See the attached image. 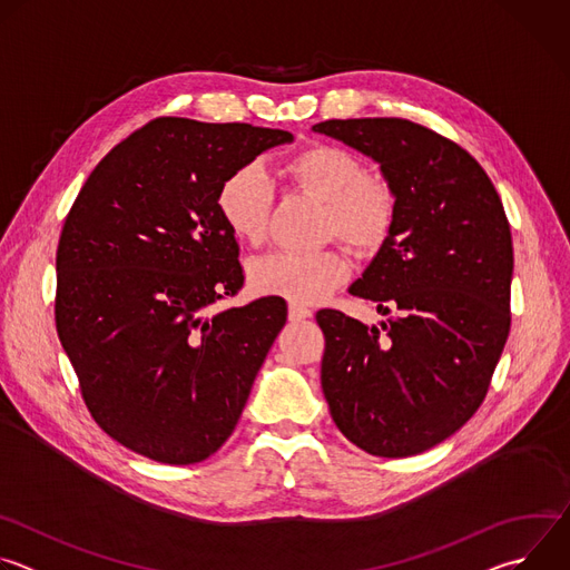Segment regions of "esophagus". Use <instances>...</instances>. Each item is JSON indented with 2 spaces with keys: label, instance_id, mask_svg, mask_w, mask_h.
Masks as SVG:
<instances>
[{
  "label": "esophagus",
  "instance_id": "34e87169",
  "mask_svg": "<svg viewBox=\"0 0 570 570\" xmlns=\"http://www.w3.org/2000/svg\"><path fill=\"white\" fill-rule=\"evenodd\" d=\"M306 317H311V308H306V306H302L297 302L288 304V320L291 322H299V320H306Z\"/></svg>",
  "mask_w": 570,
  "mask_h": 570
}]
</instances>
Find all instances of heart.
<instances>
[{"label": "heart", "mask_w": 570, "mask_h": 570, "mask_svg": "<svg viewBox=\"0 0 570 570\" xmlns=\"http://www.w3.org/2000/svg\"><path fill=\"white\" fill-rule=\"evenodd\" d=\"M288 180L324 203L322 234L341 238L356 253L383 246L394 223V194L387 183L370 178L363 161L347 148L315 144L286 165ZM275 189L259 165L234 169L218 187L216 205L229 232L259 243L266 236ZM350 273L336 250L273 253L250 266V284L262 295L311 304L334 291Z\"/></svg>", "instance_id": "obj_1"}]
</instances>
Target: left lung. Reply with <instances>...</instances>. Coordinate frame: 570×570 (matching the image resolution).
Returning a JSON list of instances; mask_svg holds the SVG:
<instances>
[{
    "label": "left lung",
    "mask_w": 570,
    "mask_h": 570,
    "mask_svg": "<svg viewBox=\"0 0 570 570\" xmlns=\"http://www.w3.org/2000/svg\"><path fill=\"white\" fill-rule=\"evenodd\" d=\"M315 132L379 161L394 223L350 293L381 327L317 311L322 392L341 433L381 458L417 455L464 426L510 336L512 234L484 169L455 141L399 117L330 119Z\"/></svg>",
    "instance_id": "left-lung-1"
}]
</instances>
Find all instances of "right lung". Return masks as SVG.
<instances>
[{"instance_id":"obj_1","label":"right lung","mask_w":570,"mask_h":570,"mask_svg":"<svg viewBox=\"0 0 570 570\" xmlns=\"http://www.w3.org/2000/svg\"><path fill=\"white\" fill-rule=\"evenodd\" d=\"M288 130L159 117L117 144L78 191L56 253V330L95 422L126 449L194 464L232 435L286 324L243 286L220 183Z\"/></svg>"}]
</instances>
